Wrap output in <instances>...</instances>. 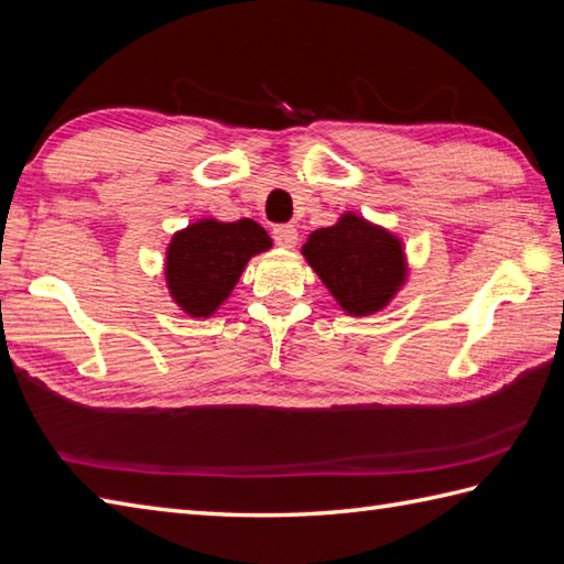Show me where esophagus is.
I'll return each mask as SVG.
<instances>
[{"label": "esophagus", "mask_w": 564, "mask_h": 564, "mask_svg": "<svg viewBox=\"0 0 564 564\" xmlns=\"http://www.w3.org/2000/svg\"><path fill=\"white\" fill-rule=\"evenodd\" d=\"M273 240H276V245L283 247V250H293L297 245V230L293 226H276L273 228Z\"/></svg>", "instance_id": "esophagus-1"}]
</instances>
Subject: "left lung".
<instances>
[{"instance_id":"8db88e82","label":"left lung","mask_w":564,"mask_h":564,"mask_svg":"<svg viewBox=\"0 0 564 564\" xmlns=\"http://www.w3.org/2000/svg\"><path fill=\"white\" fill-rule=\"evenodd\" d=\"M303 257L352 317L384 310L409 279L401 238L356 212L310 232Z\"/></svg>"}]
</instances>
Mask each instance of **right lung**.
<instances>
[{
    "label": "right lung",
    "instance_id": "add662e5",
    "mask_svg": "<svg viewBox=\"0 0 564 564\" xmlns=\"http://www.w3.org/2000/svg\"><path fill=\"white\" fill-rule=\"evenodd\" d=\"M269 232L252 218H199L173 235L165 250V283L175 305L206 319L230 297L254 254L271 250Z\"/></svg>",
    "mask_w": 564,
    "mask_h": 564
}]
</instances>
